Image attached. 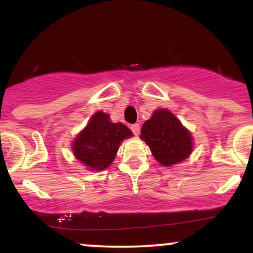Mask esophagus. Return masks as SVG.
Segmentation results:
<instances>
[{
  "label": "esophagus",
  "mask_w": 253,
  "mask_h": 253,
  "mask_svg": "<svg viewBox=\"0 0 253 253\" xmlns=\"http://www.w3.org/2000/svg\"><path fill=\"white\" fill-rule=\"evenodd\" d=\"M130 129H132L133 134L134 135H138L139 133H140V126H139V124H134L130 126Z\"/></svg>",
  "instance_id": "1"
}]
</instances>
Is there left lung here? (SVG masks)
<instances>
[{"instance_id": "left-lung-1", "label": "left lung", "mask_w": 253, "mask_h": 253, "mask_svg": "<svg viewBox=\"0 0 253 253\" xmlns=\"http://www.w3.org/2000/svg\"><path fill=\"white\" fill-rule=\"evenodd\" d=\"M140 138L150 146L159 164L181 163L193 151V136L170 110L157 109L141 127Z\"/></svg>"}]
</instances>
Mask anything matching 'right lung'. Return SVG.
<instances>
[{
  "instance_id": "right-lung-1",
  "label": "right lung",
  "mask_w": 253,
  "mask_h": 253,
  "mask_svg": "<svg viewBox=\"0 0 253 253\" xmlns=\"http://www.w3.org/2000/svg\"><path fill=\"white\" fill-rule=\"evenodd\" d=\"M132 135L124 124L112 123L108 114L97 112L77 134L72 151L76 159L90 170H104L114 161L121 141Z\"/></svg>"
}]
</instances>
